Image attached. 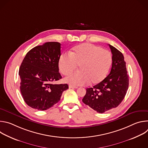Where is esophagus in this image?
Wrapping results in <instances>:
<instances>
[{
    "label": "esophagus",
    "instance_id": "obj_1",
    "mask_svg": "<svg viewBox=\"0 0 148 148\" xmlns=\"http://www.w3.org/2000/svg\"><path fill=\"white\" fill-rule=\"evenodd\" d=\"M69 88H77L78 87L73 86H71V85H69Z\"/></svg>",
    "mask_w": 148,
    "mask_h": 148
}]
</instances>
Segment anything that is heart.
<instances>
[{"label":"heart","instance_id":"heart-1","mask_svg":"<svg viewBox=\"0 0 148 148\" xmlns=\"http://www.w3.org/2000/svg\"><path fill=\"white\" fill-rule=\"evenodd\" d=\"M112 64L110 52L90 43L74 47L70 54H62L58 60V68L64 75L72 73L78 65L79 72L70 74L64 81L70 85L96 84L107 76Z\"/></svg>","mask_w":148,"mask_h":148}]
</instances>
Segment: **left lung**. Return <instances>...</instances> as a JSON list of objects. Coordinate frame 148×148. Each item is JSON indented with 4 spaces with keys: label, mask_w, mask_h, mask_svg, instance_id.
<instances>
[{
    "label": "left lung",
    "mask_w": 148,
    "mask_h": 148,
    "mask_svg": "<svg viewBox=\"0 0 148 148\" xmlns=\"http://www.w3.org/2000/svg\"><path fill=\"white\" fill-rule=\"evenodd\" d=\"M112 64L109 75L92 88H87L82 102L99 113L117 107L127 92L129 77L122 53L109 45Z\"/></svg>",
    "instance_id": "8db88e82"
}]
</instances>
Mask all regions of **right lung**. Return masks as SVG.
I'll return each mask as SVG.
<instances>
[{
    "mask_svg": "<svg viewBox=\"0 0 148 148\" xmlns=\"http://www.w3.org/2000/svg\"><path fill=\"white\" fill-rule=\"evenodd\" d=\"M60 49L58 42H47L30 50L21 64L20 92L25 102L33 109L50 108L69 88L67 84H53L62 78L58 72Z\"/></svg>",
    "mask_w": 148,
    "mask_h": 148,
    "instance_id": "1",
    "label": "right lung"
}]
</instances>
